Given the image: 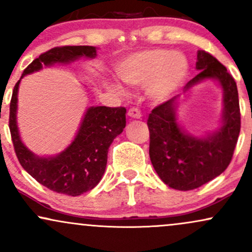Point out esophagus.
I'll use <instances>...</instances> for the list:
<instances>
[{
    "label": "esophagus",
    "instance_id": "34e87169",
    "mask_svg": "<svg viewBox=\"0 0 252 252\" xmlns=\"http://www.w3.org/2000/svg\"><path fill=\"white\" fill-rule=\"evenodd\" d=\"M128 116L131 117V118H141V110L138 108H135V106H132V108H130L128 110Z\"/></svg>",
    "mask_w": 252,
    "mask_h": 252
}]
</instances>
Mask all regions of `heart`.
<instances>
[{
    "label": "heart",
    "instance_id": "obj_1",
    "mask_svg": "<svg viewBox=\"0 0 252 252\" xmlns=\"http://www.w3.org/2000/svg\"><path fill=\"white\" fill-rule=\"evenodd\" d=\"M117 74L130 85H143L149 81V94L155 99H166L181 85L189 73V62L179 52L162 48L141 51L126 57L116 67ZM112 89L121 92L118 85Z\"/></svg>",
    "mask_w": 252,
    "mask_h": 252
}]
</instances>
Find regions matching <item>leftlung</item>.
I'll use <instances>...</instances> for the list:
<instances>
[{
	"label": "left lung",
	"instance_id": "8db88e82",
	"mask_svg": "<svg viewBox=\"0 0 252 252\" xmlns=\"http://www.w3.org/2000/svg\"><path fill=\"white\" fill-rule=\"evenodd\" d=\"M196 76L185 86L215 78L224 90V118L218 131L207 137L195 138L185 134L176 123L178 96L156 105L149 114V156L161 180L179 190L198 189L220 175L232 160L239 131L241 110L238 90L226 67L206 51L196 57Z\"/></svg>",
	"mask_w": 252,
	"mask_h": 252
}]
</instances>
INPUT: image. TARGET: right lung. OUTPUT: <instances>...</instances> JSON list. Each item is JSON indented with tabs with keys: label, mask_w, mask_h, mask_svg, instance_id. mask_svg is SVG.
I'll return each instance as SVG.
<instances>
[{
	"label": "right lung",
	"mask_w": 252,
	"mask_h": 252,
	"mask_svg": "<svg viewBox=\"0 0 252 252\" xmlns=\"http://www.w3.org/2000/svg\"><path fill=\"white\" fill-rule=\"evenodd\" d=\"M94 58V46H60L41 53L24 70L21 78L56 63H71L79 58ZM21 80V79H20ZM17 80L9 108V130L20 164L42 186L53 192L77 196L97 186L105 172L108 150L126 126L123 106H92L88 109L73 142L56 158H37L21 142L16 126Z\"/></svg>",
	"instance_id": "1"
}]
</instances>
